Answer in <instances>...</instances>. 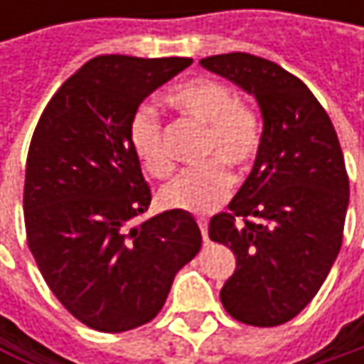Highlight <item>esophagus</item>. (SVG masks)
Listing matches in <instances>:
<instances>
[{
  "instance_id": "1",
  "label": "esophagus",
  "mask_w": 364,
  "mask_h": 364,
  "mask_svg": "<svg viewBox=\"0 0 364 364\" xmlns=\"http://www.w3.org/2000/svg\"><path fill=\"white\" fill-rule=\"evenodd\" d=\"M198 225H200V232H202L204 242H208V221L204 217H198Z\"/></svg>"
}]
</instances>
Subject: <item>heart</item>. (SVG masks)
<instances>
[{
    "mask_svg": "<svg viewBox=\"0 0 364 364\" xmlns=\"http://www.w3.org/2000/svg\"><path fill=\"white\" fill-rule=\"evenodd\" d=\"M166 103L187 119L204 126L200 145L202 158H213L198 168L185 171L164 185L160 198L168 208L187 213H208L219 206L232 187L228 166L245 168L253 162L261 145V122L251 107L238 103L234 90L215 80H191L168 90ZM128 141L154 177H168L175 162L164 145V128L158 113L141 105L128 124Z\"/></svg>",
    "mask_w": 364,
    "mask_h": 364,
    "instance_id": "1",
    "label": "heart"
}]
</instances>
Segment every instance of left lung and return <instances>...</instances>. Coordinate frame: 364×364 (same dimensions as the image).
Segmentation results:
<instances>
[{"label": "left lung", "instance_id": "obj_1", "mask_svg": "<svg viewBox=\"0 0 364 364\" xmlns=\"http://www.w3.org/2000/svg\"><path fill=\"white\" fill-rule=\"evenodd\" d=\"M200 65L253 95L263 119L247 181L208 225L210 240L236 255L219 297L236 321L276 327L314 299L339 255L350 202L343 154L327 111L280 65L247 52Z\"/></svg>", "mask_w": 364, "mask_h": 364}]
</instances>
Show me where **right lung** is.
Returning a JSON list of instances; mask_svg holds the SVG:
<instances>
[{"instance_id": "add662e5", "label": "right lung", "mask_w": 364, "mask_h": 364, "mask_svg": "<svg viewBox=\"0 0 364 364\" xmlns=\"http://www.w3.org/2000/svg\"><path fill=\"white\" fill-rule=\"evenodd\" d=\"M189 65L177 56H97L37 122L23 196L27 242L50 291L90 328L122 333L149 323L202 247L187 210L134 225L151 191L128 141L132 113Z\"/></svg>"}]
</instances>
